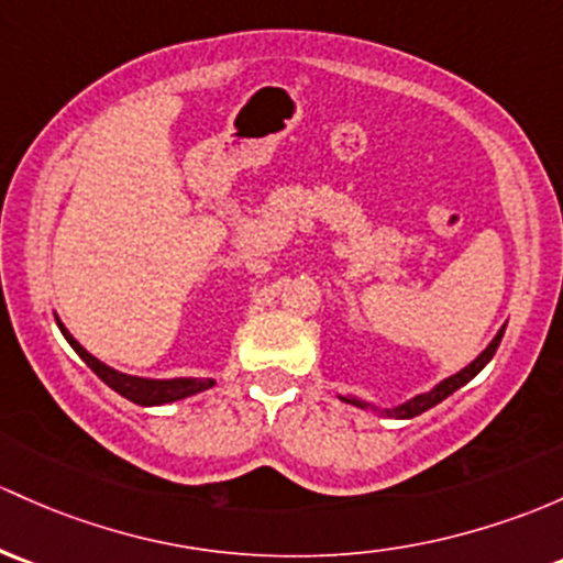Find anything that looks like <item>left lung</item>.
Listing matches in <instances>:
<instances>
[{
    "label": "left lung",
    "mask_w": 563,
    "mask_h": 563,
    "mask_svg": "<svg viewBox=\"0 0 563 563\" xmlns=\"http://www.w3.org/2000/svg\"><path fill=\"white\" fill-rule=\"evenodd\" d=\"M505 327H507V323H505ZM505 327L496 331V336L488 342V347H485V351L475 361H472V364H466L461 372H455V375L445 377V380H440L434 388H429V390H423V394L412 396V399L401 401V405H396V407H375V405H369V401L358 399V396H351V394L340 396V401H345V405H353V407H361V410H372V412H377V416H386V418H416V416H421V412L431 410V407H434V405H440L442 399H448V396H451L453 390H459L461 386H466V383H470L472 377H475L477 372H481L483 366L488 364L490 358H494L496 347H499L501 336H505Z\"/></svg>",
    "instance_id": "obj_1"
}]
</instances>
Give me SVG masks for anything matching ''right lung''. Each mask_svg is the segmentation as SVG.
Segmentation results:
<instances>
[{
  "label": "right lung",
  "instance_id": "1",
  "mask_svg": "<svg viewBox=\"0 0 563 563\" xmlns=\"http://www.w3.org/2000/svg\"><path fill=\"white\" fill-rule=\"evenodd\" d=\"M56 323H58V329H62L64 340L75 347V353H78V356L86 361L88 366H91L93 375H97L99 380L108 383V386L115 390V394H121L123 399L134 401V405H140V407L173 405V401L188 399V396L202 394V390L216 386V380H212V377H169V380H153V377H137V375H126V372H118V369H112V366L104 364V361L91 356V353H88L86 347H82L80 342L69 334V329L64 327L58 318H56Z\"/></svg>",
  "mask_w": 563,
  "mask_h": 563
}]
</instances>
